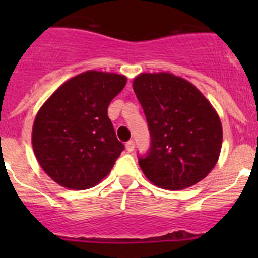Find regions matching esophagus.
<instances>
[{
	"instance_id": "esophagus-1",
	"label": "esophagus",
	"mask_w": 258,
	"mask_h": 258,
	"mask_svg": "<svg viewBox=\"0 0 258 258\" xmlns=\"http://www.w3.org/2000/svg\"><path fill=\"white\" fill-rule=\"evenodd\" d=\"M125 149H126L127 152H132L134 150V142L133 141H129V142H126V145H125Z\"/></svg>"
}]
</instances>
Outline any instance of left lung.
<instances>
[{"label":"left lung","mask_w":258,"mask_h":258,"mask_svg":"<svg viewBox=\"0 0 258 258\" xmlns=\"http://www.w3.org/2000/svg\"><path fill=\"white\" fill-rule=\"evenodd\" d=\"M151 133V150L140 166L150 182L165 190L197 184L217 164L222 124L197 86L170 72H143L133 80Z\"/></svg>","instance_id":"8db88e82"}]
</instances>
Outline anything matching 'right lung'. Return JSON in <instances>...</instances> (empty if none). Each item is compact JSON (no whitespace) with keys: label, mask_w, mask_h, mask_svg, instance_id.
I'll return each mask as SVG.
<instances>
[{"label":"right lung","mask_w":258,"mask_h":258,"mask_svg":"<svg viewBox=\"0 0 258 258\" xmlns=\"http://www.w3.org/2000/svg\"><path fill=\"white\" fill-rule=\"evenodd\" d=\"M126 76L85 71L71 77L38 109L32 146L40 166L61 187L85 190L111 172L124 150L107 109Z\"/></svg>","instance_id":"1"}]
</instances>
